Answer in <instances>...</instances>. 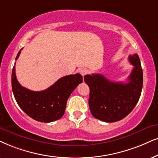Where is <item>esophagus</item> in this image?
Instances as JSON below:
<instances>
[{
	"instance_id": "1",
	"label": "esophagus",
	"mask_w": 158,
	"mask_h": 158,
	"mask_svg": "<svg viewBox=\"0 0 158 158\" xmlns=\"http://www.w3.org/2000/svg\"><path fill=\"white\" fill-rule=\"evenodd\" d=\"M79 73H81V75L82 76V77H84V76L86 75L87 73H88V70L87 69H81L79 70Z\"/></svg>"
}]
</instances>
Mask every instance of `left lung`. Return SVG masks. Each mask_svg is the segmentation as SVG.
<instances>
[{
	"label": "left lung",
	"mask_w": 158,
	"mask_h": 158,
	"mask_svg": "<svg viewBox=\"0 0 158 158\" xmlns=\"http://www.w3.org/2000/svg\"><path fill=\"white\" fill-rule=\"evenodd\" d=\"M133 65L128 82H114L100 73L85 75L84 80L89 87V106L94 117L106 123L121 120L134 109L141 96L143 71L137 54L130 55Z\"/></svg>",
	"instance_id": "8db88e82"
}]
</instances>
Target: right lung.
<instances>
[{"label":"right lung","instance_id":"1","mask_svg":"<svg viewBox=\"0 0 158 158\" xmlns=\"http://www.w3.org/2000/svg\"><path fill=\"white\" fill-rule=\"evenodd\" d=\"M22 49L18 52L16 60ZM82 80L79 73L65 76L47 89L36 92L30 90L18 82L15 65L11 73V86L17 104L29 117L41 123H51L63 117L68 98Z\"/></svg>","mask_w":158,"mask_h":158}]
</instances>
